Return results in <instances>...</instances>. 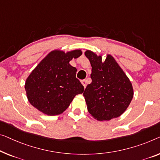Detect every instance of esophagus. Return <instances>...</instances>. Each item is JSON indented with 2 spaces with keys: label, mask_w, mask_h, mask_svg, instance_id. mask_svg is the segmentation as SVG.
<instances>
[{
  "label": "esophagus",
  "mask_w": 160,
  "mask_h": 160,
  "mask_svg": "<svg viewBox=\"0 0 160 160\" xmlns=\"http://www.w3.org/2000/svg\"><path fill=\"white\" fill-rule=\"evenodd\" d=\"M81 83H82V85H83V87H84V88H86V85H87V82H86V80H82V81H81Z\"/></svg>",
  "instance_id": "1"
}]
</instances>
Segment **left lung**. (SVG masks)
Wrapping results in <instances>:
<instances>
[{
  "instance_id": "obj_1",
  "label": "left lung",
  "mask_w": 160,
  "mask_h": 160,
  "mask_svg": "<svg viewBox=\"0 0 160 160\" xmlns=\"http://www.w3.org/2000/svg\"><path fill=\"white\" fill-rule=\"evenodd\" d=\"M85 55L92 67V82L83 92L88 112L100 121L121 116L133 96L129 78L111 54H107L104 61L102 54L90 50H86Z\"/></svg>"
}]
</instances>
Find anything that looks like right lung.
I'll return each instance as SVG.
<instances>
[{
	"label": "right lung",
	"mask_w": 160,
	"mask_h": 160,
	"mask_svg": "<svg viewBox=\"0 0 160 160\" xmlns=\"http://www.w3.org/2000/svg\"><path fill=\"white\" fill-rule=\"evenodd\" d=\"M81 49L52 50L32 71L24 88L29 103L48 116L62 113L84 87L76 78L77 69L70 62L82 55Z\"/></svg>",
	"instance_id": "right-lung-1"
}]
</instances>
